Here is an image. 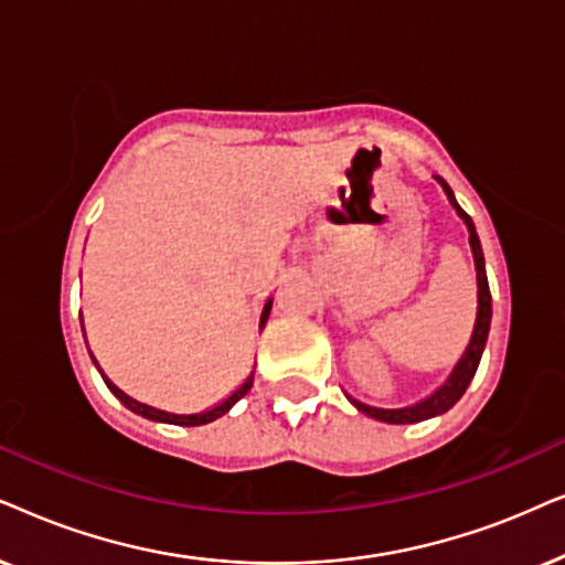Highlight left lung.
<instances>
[{
    "label": "left lung",
    "mask_w": 565,
    "mask_h": 565,
    "mask_svg": "<svg viewBox=\"0 0 565 565\" xmlns=\"http://www.w3.org/2000/svg\"><path fill=\"white\" fill-rule=\"evenodd\" d=\"M434 180L441 185V191H445L447 201L452 204L457 216H460V220L465 222V227H468L470 250H472V260H476V276H478L476 326H472V335L468 341V349H465L462 356L457 359V364L452 366V372H449V377L441 382V385L436 387L431 395H426L424 401L405 405V408H377V405H366V403L356 401V397L345 395L353 403V408L361 411L364 416H370L374 420H382V424H418V420L441 416V413H447L449 408H452V405L465 395V390H468L470 380L476 377L480 356H483V349H486V341H488V330H491V289H488L483 247H480L476 224H472L470 216L462 212L460 204H457L452 188H449L439 175H434Z\"/></svg>",
    "instance_id": "8db88e82"
}]
</instances>
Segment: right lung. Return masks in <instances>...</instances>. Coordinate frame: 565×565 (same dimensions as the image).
Wrapping results in <instances>:
<instances>
[{
  "instance_id": "add662e5",
  "label": "right lung",
  "mask_w": 565,
  "mask_h": 565,
  "mask_svg": "<svg viewBox=\"0 0 565 565\" xmlns=\"http://www.w3.org/2000/svg\"><path fill=\"white\" fill-rule=\"evenodd\" d=\"M270 307H274V297H268L266 299V305H263V310H260V320H258V330H263L266 328V322H268V315H270ZM79 322H82V335H85V320L79 318ZM87 351H89V345H87ZM89 356H93V361H95V366H97V372H100V377H103V382L105 385H108V390L113 395L118 397L120 403L126 405V408L129 411H134L137 413V416H141V418H149V420H157V424H175V426H204V424H212V420H216L220 416H224V413H227L232 405H235L239 397H245L247 395V390L253 387V377H255V366L250 370V374H247V377L243 380V385H239L237 390H232V393L224 397L222 403H216V405H212V408H206V411H201V413H170V411H160V408H154V405H147V403H139V401H134L131 395H126L124 390H120L118 385H113V382L105 377V372L100 370V364H97V359H95V353L89 351Z\"/></svg>"
}]
</instances>
